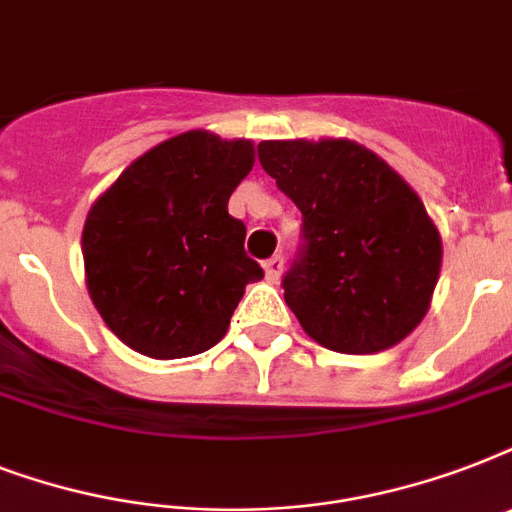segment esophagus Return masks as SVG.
I'll return each mask as SVG.
<instances>
[{
  "label": "esophagus",
  "mask_w": 512,
  "mask_h": 512,
  "mask_svg": "<svg viewBox=\"0 0 512 512\" xmlns=\"http://www.w3.org/2000/svg\"><path fill=\"white\" fill-rule=\"evenodd\" d=\"M265 279L271 281V284H276L281 276V271H284V257L281 255H273L271 260H265Z\"/></svg>",
  "instance_id": "obj_1"
}]
</instances>
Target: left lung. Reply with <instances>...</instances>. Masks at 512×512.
I'll use <instances>...</instances> for the list:
<instances>
[{"label":"left lung","mask_w":512,"mask_h":512,"mask_svg":"<svg viewBox=\"0 0 512 512\" xmlns=\"http://www.w3.org/2000/svg\"><path fill=\"white\" fill-rule=\"evenodd\" d=\"M263 170L303 212V257L284 300L337 353H380L412 335L441 273V233L414 188L348 138L263 140Z\"/></svg>","instance_id":"8db88e82"}]
</instances>
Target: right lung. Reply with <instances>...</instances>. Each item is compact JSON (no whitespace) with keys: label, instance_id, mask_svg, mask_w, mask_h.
Returning a JSON list of instances; mask_svg holds the SVG:
<instances>
[{"label":"right lung","instance_id":"1","mask_svg":"<svg viewBox=\"0 0 512 512\" xmlns=\"http://www.w3.org/2000/svg\"><path fill=\"white\" fill-rule=\"evenodd\" d=\"M255 164V143L191 130L116 177L87 212L84 281L100 319L151 358L204 353L228 332L263 268L228 199Z\"/></svg>","mask_w":512,"mask_h":512}]
</instances>
